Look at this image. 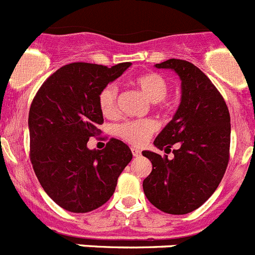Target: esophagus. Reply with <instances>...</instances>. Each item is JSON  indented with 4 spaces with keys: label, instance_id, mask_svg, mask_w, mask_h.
<instances>
[{
    "label": "esophagus",
    "instance_id": "obj_1",
    "mask_svg": "<svg viewBox=\"0 0 255 255\" xmlns=\"http://www.w3.org/2000/svg\"><path fill=\"white\" fill-rule=\"evenodd\" d=\"M131 152H132V155H134V157H140L141 155L140 149H138V148H131Z\"/></svg>",
    "mask_w": 255,
    "mask_h": 255
}]
</instances>
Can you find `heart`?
Returning <instances> with one entry per match:
<instances>
[{"label": "heart", "mask_w": 255, "mask_h": 255, "mask_svg": "<svg viewBox=\"0 0 255 255\" xmlns=\"http://www.w3.org/2000/svg\"><path fill=\"white\" fill-rule=\"evenodd\" d=\"M134 85L150 102H159L168 92L167 80L158 73H144L134 78ZM117 87L108 84L101 91L98 103L105 116H114L116 112ZM155 124L152 120L126 121L115 128V134L132 145H141L154 132Z\"/></svg>", "instance_id": "1"}]
</instances>
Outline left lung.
<instances>
[{"label":"left lung","mask_w":255,"mask_h":255,"mask_svg":"<svg viewBox=\"0 0 255 255\" xmlns=\"http://www.w3.org/2000/svg\"><path fill=\"white\" fill-rule=\"evenodd\" d=\"M154 66L179 75L181 100L172 120L153 141L164 152L175 145L173 158L141 152L153 166L143 190L155 208L186 215L215 193L225 175L231 138L229 108L206 74L188 61L171 58Z\"/></svg>","instance_id":"obj_1"}]
</instances>
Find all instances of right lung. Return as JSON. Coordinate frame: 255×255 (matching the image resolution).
<instances>
[{"label": "right lung", "instance_id": "1", "mask_svg": "<svg viewBox=\"0 0 255 255\" xmlns=\"http://www.w3.org/2000/svg\"><path fill=\"white\" fill-rule=\"evenodd\" d=\"M130 65H65L42 84L31 102L30 161L42 188L61 208L74 213L100 208L131 161V150L119 139H111L102 150L87 145L103 124L101 91Z\"/></svg>", "mask_w": 255, "mask_h": 255}]
</instances>
